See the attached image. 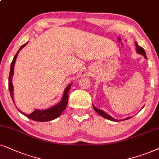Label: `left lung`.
Listing matches in <instances>:
<instances>
[{
    "mask_svg": "<svg viewBox=\"0 0 159 159\" xmlns=\"http://www.w3.org/2000/svg\"><path fill=\"white\" fill-rule=\"evenodd\" d=\"M135 45H136V48H137V53H138V54H142V55H143V56H144V57L147 59V57H146V54H145V50L143 49V48L141 47V46H139L138 45V44H137V42H136V43H135ZM93 108H94V111H96L97 113L99 114V115H100L101 116H102L103 118H107V119H108V120H113V121H120V120L129 119L130 118H132V117H128V118H124V119H123V120H119L115 119V118H113V117H112V116H111L110 115H108V114H107L106 113H105V112H104L103 111H101V110L97 108V107H94V105H93Z\"/></svg>",
    "mask_w": 159,
    "mask_h": 159,
    "instance_id": "8db88e82",
    "label": "left lung"
}]
</instances>
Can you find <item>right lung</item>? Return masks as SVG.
Segmentation results:
<instances>
[{"label": "right lung", "mask_w": 159, "mask_h": 159, "mask_svg": "<svg viewBox=\"0 0 159 159\" xmlns=\"http://www.w3.org/2000/svg\"><path fill=\"white\" fill-rule=\"evenodd\" d=\"M27 44V42L26 43L23 44V45L20 48V49L18 50V52H16V54L12 60L11 64V68H10V73H9V77H8V89H9V92L11 94V97L12 100L14 101V96H13V84H12V76L14 75V64H15L16 57L19 54V52H20V50L25 46ZM72 84H69L68 86L65 88L64 94H63L62 99L58 104H57L54 106L51 107V108L43 110V111H41V110H35L33 113L30 114H25L22 113V111L19 110V111L21 113H22L23 115L26 116V117L30 118V119L33 120H36V121H49V120H54L55 118L59 117L63 111H65V109L66 108L67 102H68V92L70 89V86Z\"/></svg>", "instance_id": "1"}]
</instances>
